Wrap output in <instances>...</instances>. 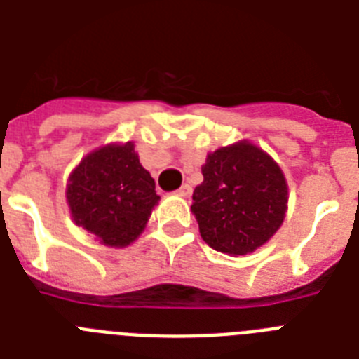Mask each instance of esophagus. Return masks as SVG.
Returning a JSON list of instances; mask_svg holds the SVG:
<instances>
[{
    "instance_id": "obj_1",
    "label": "esophagus",
    "mask_w": 359,
    "mask_h": 359,
    "mask_svg": "<svg viewBox=\"0 0 359 359\" xmlns=\"http://www.w3.org/2000/svg\"><path fill=\"white\" fill-rule=\"evenodd\" d=\"M177 194H179L180 197H190L191 196V186L190 184H182L179 190H177Z\"/></svg>"
}]
</instances>
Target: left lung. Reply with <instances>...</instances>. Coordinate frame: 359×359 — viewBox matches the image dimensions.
<instances>
[{"instance_id":"obj_1","label":"left lung","mask_w":359,"mask_h":359,"mask_svg":"<svg viewBox=\"0 0 359 359\" xmlns=\"http://www.w3.org/2000/svg\"><path fill=\"white\" fill-rule=\"evenodd\" d=\"M194 190L203 240L227 255H245L266 244L281 227L289 188L283 171L250 141L210 152Z\"/></svg>"}]
</instances>
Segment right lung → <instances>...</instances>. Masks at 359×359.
I'll list each match as a JSON object with an SVG mask.
<instances>
[{"label":"right lung","instance_id":"right-lung-1","mask_svg":"<svg viewBox=\"0 0 359 359\" xmlns=\"http://www.w3.org/2000/svg\"><path fill=\"white\" fill-rule=\"evenodd\" d=\"M160 196L134 143L100 147L70 173L67 203L74 224L104 245L124 248L143 233Z\"/></svg>","mask_w":359,"mask_h":359}]
</instances>
